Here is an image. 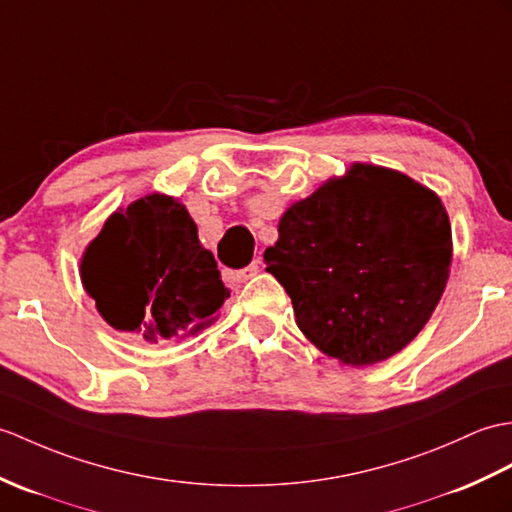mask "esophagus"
Wrapping results in <instances>:
<instances>
[{
    "label": "esophagus",
    "instance_id": "1",
    "mask_svg": "<svg viewBox=\"0 0 512 512\" xmlns=\"http://www.w3.org/2000/svg\"><path fill=\"white\" fill-rule=\"evenodd\" d=\"M259 272V259H255V261H251V264H248L244 270H240L237 272V281H248V279H253L255 275Z\"/></svg>",
    "mask_w": 512,
    "mask_h": 512
}]
</instances>
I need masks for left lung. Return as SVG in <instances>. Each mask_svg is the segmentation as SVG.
Wrapping results in <instances>:
<instances>
[{
  "instance_id": "8db88e82",
  "label": "left lung",
  "mask_w": 512,
  "mask_h": 512,
  "mask_svg": "<svg viewBox=\"0 0 512 512\" xmlns=\"http://www.w3.org/2000/svg\"><path fill=\"white\" fill-rule=\"evenodd\" d=\"M451 251L436 192L353 163L285 209L264 259L305 338L340 364L371 366L419 336L445 292Z\"/></svg>"
}]
</instances>
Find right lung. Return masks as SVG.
Here are the masks:
<instances>
[{"instance_id": "right-lung-1", "label": "right lung", "mask_w": 512, "mask_h": 512, "mask_svg": "<svg viewBox=\"0 0 512 512\" xmlns=\"http://www.w3.org/2000/svg\"><path fill=\"white\" fill-rule=\"evenodd\" d=\"M80 281L106 323L150 344L198 334L229 296L183 202L159 192L106 218Z\"/></svg>"}]
</instances>
